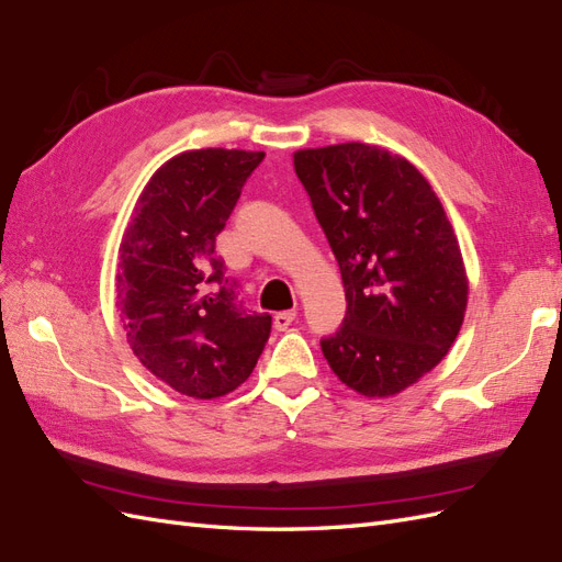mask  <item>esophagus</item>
Segmentation results:
<instances>
[{
    "label": "esophagus",
    "mask_w": 562,
    "mask_h": 562,
    "mask_svg": "<svg viewBox=\"0 0 562 562\" xmlns=\"http://www.w3.org/2000/svg\"><path fill=\"white\" fill-rule=\"evenodd\" d=\"M297 317L295 310H285V312H277V317H273V326L279 328V331H285Z\"/></svg>",
    "instance_id": "34e87169"
}]
</instances>
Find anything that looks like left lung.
<instances>
[{
    "mask_svg": "<svg viewBox=\"0 0 562 562\" xmlns=\"http://www.w3.org/2000/svg\"><path fill=\"white\" fill-rule=\"evenodd\" d=\"M293 164L346 285V319L322 340L324 358L360 395H398L460 334L470 281L456 231L427 178L386 147H307Z\"/></svg>",
    "mask_w": 562,
    "mask_h": 562,
    "instance_id": "obj_1",
    "label": "left lung"
}]
</instances>
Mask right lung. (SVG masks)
Returning a JSON list of instances; mask_svg holds the SVG:
<instances>
[{"label":"right lung","mask_w":562,"mask_h":562,"mask_svg":"<svg viewBox=\"0 0 562 562\" xmlns=\"http://www.w3.org/2000/svg\"><path fill=\"white\" fill-rule=\"evenodd\" d=\"M265 159L250 149H188L164 161L119 245L116 310L135 358L173 391L212 401L252 374L269 314L245 312L216 236Z\"/></svg>","instance_id":"obj_1"}]
</instances>
